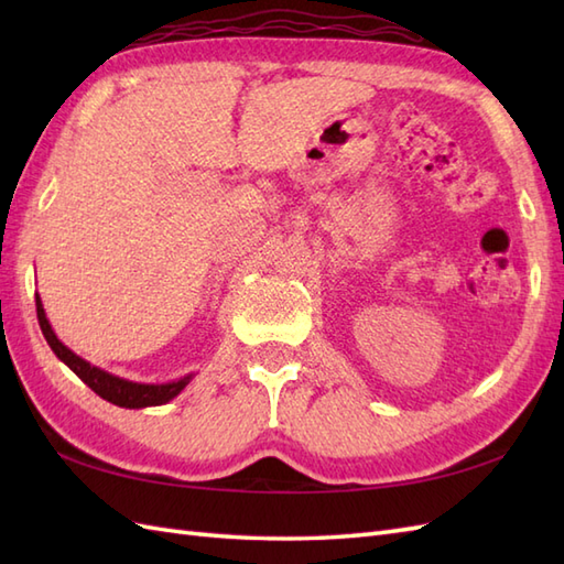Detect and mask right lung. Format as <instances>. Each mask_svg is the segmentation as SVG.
Masks as SVG:
<instances>
[{"label":"right lung","mask_w":564,"mask_h":564,"mask_svg":"<svg viewBox=\"0 0 564 564\" xmlns=\"http://www.w3.org/2000/svg\"><path fill=\"white\" fill-rule=\"evenodd\" d=\"M35 313H39V325L43 329V337H45L47 344H51V349L55 351V356L63 364H67L72 370H75V373L106 402L118 404V406H128V410H140V406L164 404V402H170L172 398H176V394L182 392L184 386L188 382V376H186V378L176 380V382H166V386H142V382H130V380L106 373V370L87 364L77 354H72L67 346L55 337V332L51 329V325H47V319H45V310L41 305V297H35Z\"/></svg>","instance_id":"add662e5"}]
</instances>
